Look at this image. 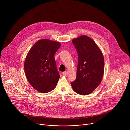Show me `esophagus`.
Here are the masks:
<instances>
[{
    "instance_id": "esophagus-1",
    "label": "esophagus",
    "mask_w": 130,
    "mask_h": 130,
    "mask_svg": "<svg viewBox=\"0 0 130 130\" xmlns=\"http://www.w3.org/2000/svg\"><path fill=\"white\" fill-rule=\"evenodd\" d=\"M68 74V72H63V73H62V74H63V75H65V76L67 75Z\"/></svg>"
}]
</instances>
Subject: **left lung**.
<instances>
[{"label":"left lung","instance_id":"left-lung-1","mask_svg":"<svg viewBox=\"0 0 130 130\" xmlns=\"http://www.w3.org/2000/svg\"><path fill=\"white\" fill-rule=\"evenodd\" d=\"M78 54L76 78L71 83L74 92L86 95L94 91L101 84L104 73L103 54L91 38L83 35L73 39Z\"/></svg>","mask_w":130,"mask_h":130}]
</instances>
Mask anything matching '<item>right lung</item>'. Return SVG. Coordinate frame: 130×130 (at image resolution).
Wrapping results in <instances>:
<instances>
[{
  "label": "right lung",
  "instance_id": "add662e5",
  "mask_svg": "<svg viewBox=\"0 0 130 130\" xmlns=\"http://www.w3.org/2000/svg\"><path fill=\"white\" fill-rule=\"evenodd\" d=\"M59 42L48 39L37 41L25 57L24 72L30 85L38 92L53 91L59 78L55 54L60 46Z\"/></svg>",
  "mask_w": 130,
  "mask_h": 130
}]
</instances>
